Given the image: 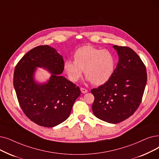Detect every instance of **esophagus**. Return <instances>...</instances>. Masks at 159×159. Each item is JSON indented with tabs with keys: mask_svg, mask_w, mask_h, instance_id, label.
Instances as JSON below:
<instances>
[{
	"mask_svg": "<svg viewBox=\"0 0 159 159\" xmlns=\"http://www.w3.org/2000/svg\"><path fill=\"white\" fill-rule=\"evenodd\" d=\"M80 90H81V92L83 93H87L88 92V90L86 89H85V88H80Z\"/></svg>",
	"mask_w": 159,
	"mask_h": 159,
	"instance_id": "esophagus-1",
	"label": "esophagus"
}]
</instances>
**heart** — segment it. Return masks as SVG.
Listing matches in <instances>:
<instances>
[{
  "instance_id": "1",
  "label": "heart",
  "mask_w": 159,
  "mask_h": 159,
  "mask_svg": "<svg viewBox=\"0 0 159 159\" xmlns=\"http://www.w3.org/2000/svg\"><path fill=\"white\" fill-rule=\"evenodd\" d=\"M73 57L74 60H67L64 63L65 70L72 82H77L84 70L88 80L95 85H101L111 78L114 72L116 59L108 50L86 45L78 49Z\"/></svg>"
}]
</instances>
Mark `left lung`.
Listing matches in <instances>:
<instances>
[{
	"instance_id": "obj_1",
	"label": "left lung",
	"mask_w": 159,
	"mask_h": 159,
	"mask_svg": "<svg viewBox=\"0 0 159 159\" xmlns=\"http://www.w3.org/2000/svg\"><path fill=\"white\" fill-rule=\"evenodd\" d=\"M119 61L105 84L93 88L92 110L97 118L110 123H120L132 116L140 105L147 82L146 66L132 49L114 45Z\"/></svg>"
}]
</instances>
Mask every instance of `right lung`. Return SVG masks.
Wrapping results in <instances>:
<instances>
[{"instance_id": "obj_1", "label": "right lung", "mask_w": 159, "mask_h": 159, "mask_svg": "<svg viewBox=\"0 0 159 159\" xmlns=\"http://www.w3.org/2000/svg\"><path fill=\"white\" fill-rule=\"evenodd\" d=\"M36 66L53 73L47 84L38 85L34 82L33 74ZM64 69L63 57L48 45L34 47L15 67L13 86L19 105L25 114L40 126L52 127L67 120L80 95L79 86L60 75Z\"/></svg>"}]
</instances>
